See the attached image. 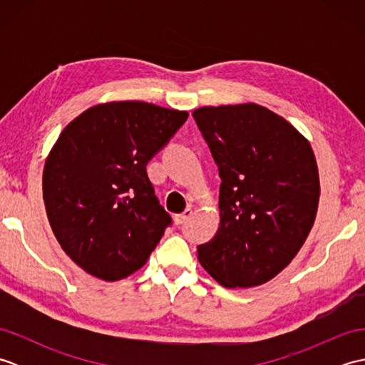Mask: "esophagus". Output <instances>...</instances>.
I'll use <instances>...</instances> for the list:
<instances>
[{
    "instance_id": "1",
    "label": "esophagus",
    "mask_w": 365,
    "mask_h": 365,
    "mask_svg": "<svg viewBox=\"0 0 365 365\" xmlns=\"http://www.w3.org/2000/svg\"><path fill=\"white\" fill-rule=\"evenodd\" d=\"M191 215H192V208L188 207L187 210H185L183 213L175 215V216H174V221H175V224H183V222H187V221L191 218Z\"/></svg>"
}]
</instances>
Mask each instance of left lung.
I'll return each mask as SVG.
<instances>
[{"instance_id": "1", "label": "left lung", "mask_w": 365, "mask_h": 365, "mask_svg": "<svg viewBox=\"0 0 365 365\" xmlns=\"http://www.w3.org/2000/svg\"><path fill=\"white\" fill-rule=\"evenodd\" d=\"M220 170L218 232L197 259L221 285L265 284L311 232L320 197L312 147L281 115L255 103L192 113Z\"/></svg>"}]
</instances>
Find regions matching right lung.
Returning a JSON list of instances; mask_svg holds the SVG:
<instances>
[{
  "label": "right lung",
  "mask_w": 365,
  "mask_h": 365,
  "mask_svg": "<svg viewBox=\"0 0 365 365\" xmlns=\"http://www.w3.org/2000/svg\"><path fill=\"white\" fill-rule=\"evenodd\" d=\"M188 119L145 102L89 108L59 135L45 161L43 200L61 247L86 273H135L173 224L145 166Z\"/></svg>",
  "instance_id": "add662e5"
}]
</instances>
